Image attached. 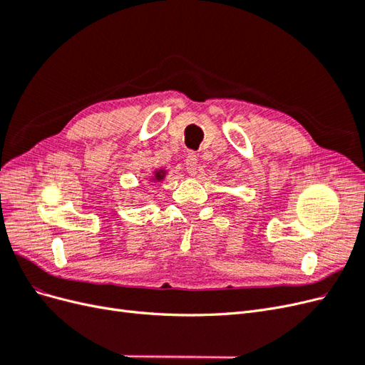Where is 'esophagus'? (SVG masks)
<instances>
[{
  "label": "esophagus",
  "instance_id": "34e87169",
  "mask_svg": "<svg viewBox=\"0 0 365 365\" xmlns=\"http://www.w3.org/2000/svg\"><path fill=\"white\" fill-rule=\"evenodd\" d=\"M184 164H185V170H187V172H189L190 175H196L197 168H200V164H197V157L195 155L193 152H189V153H187V157H185Z\"/></svg>",
  "mask_w": 365,
  "mask_h": 365
}]
</instances>
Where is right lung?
I'll return each instance as SVG.
<instances>
[{
	"label": "right lung",
	"instance_id": "add662e5",
	"mask_svg": "<svg viewBox=\"0 0 365 365\" xmlns=\"http://www.w3.org/2000/svg\"><path fill=\"white\" fill-rule=\"evenodd\" d=\"M155 178H157V180H161V178H163V175H161V172H158V173H157V176H155Z\"/></svg>",
	"mask_w": 365,
	"mask_h": 365
}]
</instances>
